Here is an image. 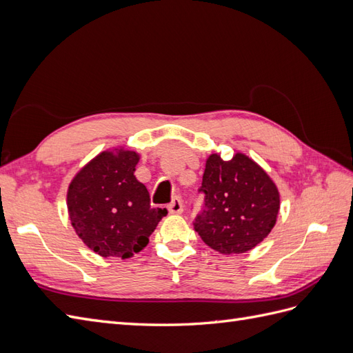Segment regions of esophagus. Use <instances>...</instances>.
<instances>
[{
  "label": "esophagus",
  "mask_w": 353,
  "mask_h": 353,
  "mask_svg": "<svg viewBox=\"0 0 353 353\" xmlns=\"http://www.w3.org/2000/svg\"><path fill=\"white\" fill-rule=\"evenodd\" d=\"M169 213H172V215H181V213L184 212V203L181 199H174L172 203L168 206Z\"/></svg>",
  "instance_id": "34e87169"
}]
</instances>
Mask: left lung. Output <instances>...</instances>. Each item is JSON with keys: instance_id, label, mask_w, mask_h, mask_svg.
<instances>
[{"instance_id": "1", "label": "left lung", "mask_w": 353, "mask_h": 353, "mask_svg": "<svg viewBox=\"0 0 353 353\" xmlns=\"http://www.w3.org/2000/svg\"><path fill=\"white\" fill-rule=\"evenodd\" d=\"M201 190L205 210L194 230L210 249L240 254L268 237L280 212V193L265 169L248 154L239 152L223 160L212 153Z\"/></svg>"}]
</instances>
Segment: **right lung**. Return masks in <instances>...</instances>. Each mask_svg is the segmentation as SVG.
I'll return each mask as SVG.
<instances>
[{"label": "right lung", "mask_w": 353, "mask_h": 353, "mask_svg": "<svg viewBox=\"0 0 353 353\" xmlns=\"http://www.w3.org/2000/svg\"><path fill=\"white\" fill-rule=\"evenodd\" d=\"M140 154L113 147L92 157L68 187V213L77 236L103 258L130 259L148 244L166 209L152 208L134 175Z\"/></svg>", "instance_id": "right-lung-1"}]
</instances>
